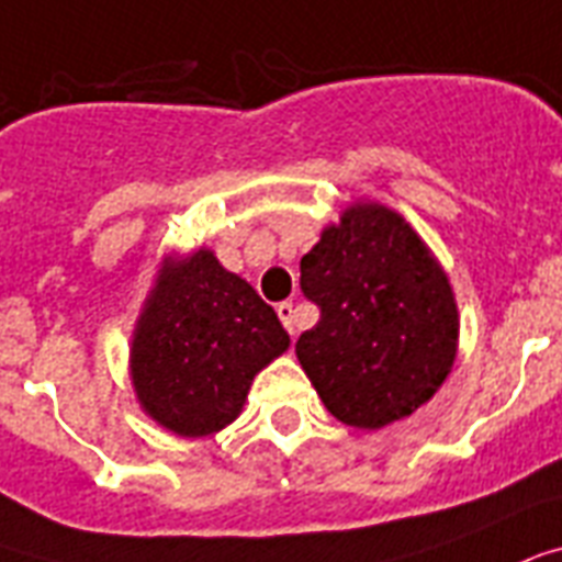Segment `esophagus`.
I'll return each mask as SVG.
<instances>
[{"instance_id":"34e87169","label":"esophagus","mask_w":562,"mask_h":562,"mask_svg":"<svg viewBox=\"0 0 562 562\" xmlns=\"http://www.w3.org/2000/svg\"><path fill=\"white\" fill-rule=\"evenodd\" d=\"M278 319L284 322V328L290 334H295V307L290 302H281L278 304Z\"/></svg>"}]
</instances>
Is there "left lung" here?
I'll list each match as a JSON object with an SVG mask.
<instances>
[{"instance_id": "8db88e82", "label": "left lung", "mask_w": 562, "mask_h": 562, "mask_svg": "<svg viewBox=\"0 0 562 562\" xmlns=\"http://www.w3.org/2000/svg\"><path fill=\"white\" fill-rule=\"evenodd\" d=\"M319 307L295 355L330 416L378 430L437 393L458 355L448 276L402 213L355 202L302 258Z\"/></svg>"}]
</instances>
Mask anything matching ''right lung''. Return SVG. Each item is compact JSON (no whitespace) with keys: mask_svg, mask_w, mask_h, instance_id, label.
I'll list each match as a JSON object with an SVG mask.
<instances>
[{"mask_svg":"<svg viewBox=\"0 0 562 562\" xmlns=\"http://www.w3.org/2000/svg\"><path fill=\"white\" fill-rule=\"evenodd\" d=\"M286 349L276 311L211 249L167 258L132 337L134 393L178 437H207L240 416L255 375Z\"/></svg>","mask_w":562,"mask_h":562,"instance_id":"right-lung-1","label":"right lung"}]
</instances>
